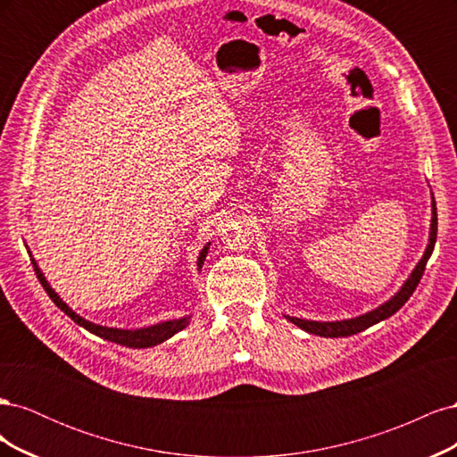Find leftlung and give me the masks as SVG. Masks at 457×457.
<instances>
[{
  "mask_svg": "<svg viewBox=\"0 0 457 457\" xmlns=\"http://www.w3.org/2000/svg\"><path fill=\"white\" fill-rule=\"evenodd\" d=\"M435 242H436V204L433 200V223H431V238H428V245L427 252L423 255V259L418 262V267L413 269L411 276L406 280V284L403 286V289L391 299L386 301L385 305H381L379 309L366 312L358 318H353V320H341V322H312V320H301V318H294L287 316L289 322H294L295 326H299L301 329L309 331V334L314 336H322V337H347V336H354L358 331H364L366 328L378 324L385 318H389L391 314H395L398 309H403L404 303L410 299V295L416 292V287L421 280V276L425 272V265L428 257H431L433 250H435Z\"/></svg>",
  "mask_w": 457,
  "mask_h": 457,
  "instance_id": "left-lung-1",
  "label": "left lung"
}]
</instances>
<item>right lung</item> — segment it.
<instances>
[{"mask_svg":"<svg viewBox=\"0 0 457 457\" xmlns=\"http://www.w3.org/2000/svg\"><path fill=\"white\" fill-rule=\"evenodd\" d=\"M205 255H207V245L204 247L200 257H198V267H202ZM34 270L37 274V280L41 282V286H44V289H46L47 295L51 297V301L54 303V305H57L64 314L71 316L76 324H79L81 328H86L87 331H91V334L99 336L103 339L114 341V343H120V345H126V347H139V349H143V347H152V345H158V343H162L165 339H170L173 334H177V331H181L188 324V318H181V320L162 322V324L143 328V329H118V328H106V326L91 324V322L86 320V318L78 316L72 309H68L66 303H62V299L53 292V287L47 284V280L44 278V274H41V270L37 269L36 261H34Z\"/></svg>","mask_w":457,"mask_h":457,"instance_id":"right-lung-1","label":"right lung"}]
</instances>
